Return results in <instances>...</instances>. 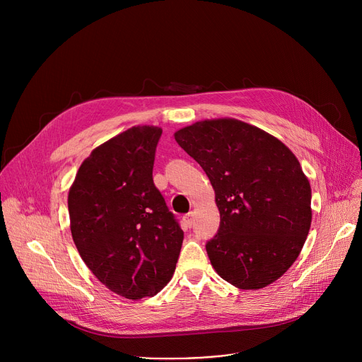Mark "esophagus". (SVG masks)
Listing matches in <instances>:
<instances>
[{"mask_svg":"<svg viewBox=\"0 0 362 362\" xmlns=\"http://www.w3.org/2000/svg\"><path fill=\"white\" fill-rule=\"evenodd\" d=\"M183 224H185V227H191L194 224V214L192 213H189L183 217Z\"/></svg>","mask_w":362,"mask_h":362,"instance_id":"1","label":"esophagus"}]
</instances>
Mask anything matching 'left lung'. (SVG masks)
<instances>
[{
	"instance_id": "obj_1",
	"label": "left lung",
	"mask_w": 362,
	"mask_h": 362,
	"mask_svg": "<svg viewBox=\"0 0 362 362\" xmlns=\"http://www.w3.org/2000/svg\"><path fill=\"white\" fill-rule=\"evenodd\" d=\"M206 173L220 211L206 254L217 274L255 291L286 273L307 240L311 186L293 152L236 119L201 120L175 133Z\"/></svg>"
}]
</instances>
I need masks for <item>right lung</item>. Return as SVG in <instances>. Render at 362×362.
<instances>
[{"label": "right lung", "instance_id": "add662e5", "mask_svg": "<svg viewBox=\"0 0 362 362\" xmlns=\"http://www.w3.org/2000/svg\"><path fill=\"white\" fill-rule=\"evenodd\" d=\"M163 129L133 126L95 148L69 191L73 242L105 288L157 295L173 277L183 230L152 180Z\"/></svg>", "mask_w": 362, "mask_h": 362}]
</instances>
